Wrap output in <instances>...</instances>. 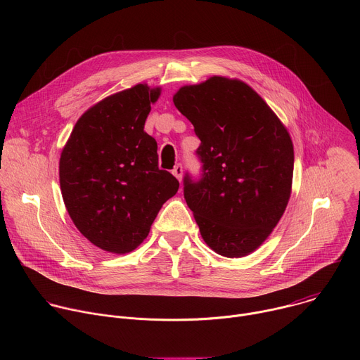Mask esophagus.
Instances as JSON below:
<instances>
[{
    "instance_id": "34e87169",
    "label": "esophagus",
    "mask_w": 360,
    "mask_h": 360,
    "mask_svg": "<svg viewBox=\"0 0 360 360\" xmlns=\"http://www.w3.org/2000/svg\"><path fill=\"white\" fill-rule=\"evenodd\" d=\"M182 172H184V169H182V165H181V164H176V165H175V168L172 169V174L176 176V179H178V181H181V178H182Z\"/></svg>"
}]
</instances>
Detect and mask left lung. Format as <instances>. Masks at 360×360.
Segmentation results:
<instances>
[{
  "label": "left lung",
  "mask_w": 360,
  "mask_h": 360,
  "mask_svg": "<svg viewBox=\"0 0 360 360\" xmlns=\"http://www.w3.org/2000/svg\"><path fill=\"white\" fill-rule=\"evenodd\" d=\"M174 104L200 139V175L185 174L184 198L203 240L226 258L253 252L290 196L293 145L286 128L250 86L224 77L182 86Z\"/></svg>",
  "instance_id": "8db88e82"
}]
</instances>
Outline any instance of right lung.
I'll use <instances>...</instances> for the list:
<instances>
[{"label": "right lung", "mask_w": 360, "mask_h": 360, "mask_svg": "<svg viewBox=\"0 0 360 360\" xmlns=\"http://www.w3.org/2000/svg\"><path fill=\"white\" fill-rule=\"evenodd\" d=\"M160 94L138 84L102 99L77 121L63 149L67 211L78 231L107 252L134 250L179 188L160 169L157 141L143 131Z\"/></svg>", "instance_id": "obj_1"}]
</instances>
